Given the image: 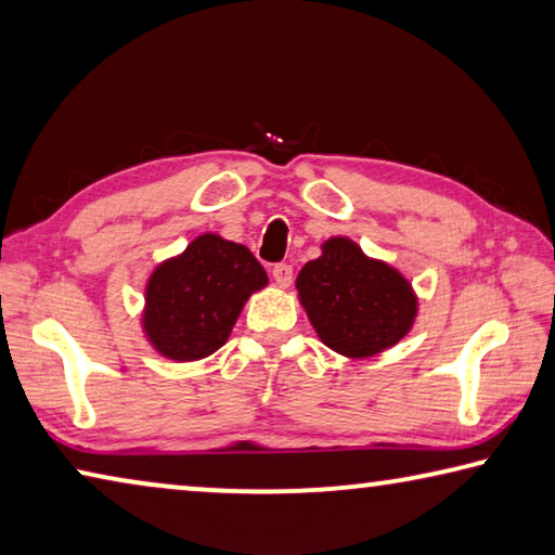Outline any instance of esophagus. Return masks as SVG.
Wrapping results in <instances>:
<instances>
[{
    "mask_svg": "<svg viewBox=\"0 0 555 555\" xmlns=\"http://www.w3.org/2000/svg\"><path fill=\"white\" fill-rule=\"evenodd\" d=\"M271 276H274L276 286L281 288H288L291 281H294V269H291L288 264H276L274 271H271Z\"/></svg>",
    "mask_w": 555,
    "mask_h": 555,
    "instance_id": "34e87169",
    "label": "esophagus"
}]
</instances>
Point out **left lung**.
Listing matches in <instances>:
<instances>
[{"label":"left lung","mask_w":555,"mask_h":555,"mask_svg":"<svg viewBox=\"0 0 555 555\" xmlns=\"http://www.w3.org/2000/svg\"><path fill=\"white\" fill-rule=\"evenodd\" d=\"M296 291L321 343L350 360L389 350L418 315L411 281L350 237L325 240L321 257L298 271Z\"/></svg>","instance_id":"obj_1"}]
</instances>
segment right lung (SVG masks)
Here are the masks:
<instances>
[{"instance_id":"1","label":"right lung","mask_w":555,"mask_h":555,"mask_svg":"<svg viewBox=\"0 0 555 555\" xmlns=\"http://www.w3.org/2000/svg\"><path fill=\"white\" fill-rule=\"evenodd\" d=\"M267 284L264 267L244 244L203 232L149 274L142 333L166 360H205L228 343L244 304Z\"/></svg>"}]
</instances>
